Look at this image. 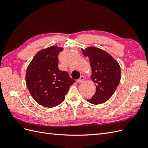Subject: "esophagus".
Returning a JSON list of instances; mask_svg holds the SVG:
<instances>
[{
  "instance_id": "1",
  "label": "esophagus",
  "mask_w": 148,
  "mask_h": 148,
  "mask_svg": "<svg viewBox=\"0 0 148 148\" xmlns=\"http://www.w3.org/2000/svg\"><path fill=\"white\" fill-rule=\"evenodd\" d=\"M84 77H83V76H81V77H80V78L77 80V82L82 83V82H83L84 81Z\"/></svg>"
}]
</instances>
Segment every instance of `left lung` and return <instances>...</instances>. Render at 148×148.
I'll return each instance as SVG.
<instances>
[{
  "label": "left lung",
  "mask_w": 148,
  "mask_h": 148,
  "mask_svg": "<svg viewBox=\"0 0 148 148\" xmlns=\"http://www.w3.org/2000/svg\"><path fill=\"white\" fill-rule=\"evenodd\" d=\"M88 57L91 68V79L95 83L96 92L87 101L92 104H100L108 101L118 87L121 78V70L118 62L108 52L94 46L82 48Z\"/></svg>",
  "instance_id": "left-lung-1"
}]
</instances>
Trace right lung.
<instances>
[{"mask_svg":"<svg viewBox=\"0 0 148 148\" xmlns=\"http://www.w3.org/2000/svg\"><path fill=\"white\" fill-rule=\"evenodd\" d=\"M64 48L51 46L39 51L28 66L26 83L33 99L46 107L63 102L75 80L58 68V55Z\"/></svg>","mask_w":148,"mask_h":148,"instance_id":"right-lung-1","label":"right lung"}]
</instances>
